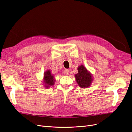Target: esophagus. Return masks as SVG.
<instances>
[{
	"instance_id": "esophagus-1",
	"label": "esophagus",
	"mask_w": 132,
	"mask_h": 132,
	"mask_svg": "<svg viewBox=\"0 0 132 132\" xmlns=\"http://www.w3.org/2000/svg\"><path fill=\"white\" fill-rule=\"evenodd\" d=\"M64 74L67 75H68L69 74H70V71H69L68 70H65L64 71Z\"/></svg>"
}]
</instances>
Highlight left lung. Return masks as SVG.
Wrapping results in <instances>:
<instances>
[{
    "instance_id": "left-lung-1",
    "label": "left lung",
    "mask_w": 132,
    "mask_h": 132,
    "mask_svg": "<svg viewBox=\"0 0 132 132\" xmlns=\"http://www.w3.org/2000/svg\"><path fill=\"white\" fill-rule=\"evenodd\" d=\"M78 73L75 74V78L77 84L82 88H87L92 85L93 78L91 73L83 65L78 68Z\"/></svg>"
}]
</instances>
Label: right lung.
<instances>
[{
  "instance_id": "add662e5",
  "label": "right lung",
  "mask_w": 132,
  "mask_h": 132,
  "mask_svg": "<svg viewBox=\"0 0 132 132\" xmlns=\"http://www.w3.org/2000/svg\"><path fill=\"white\" fill-rule=\"evenodd\" d=\"M43 83L44 86L45 88H48L51 86H52L54 85L55 79L54 78L53 75L51 73L50 70H46L44 73V77H43Z\"/></svg>"
}]
</instances>
